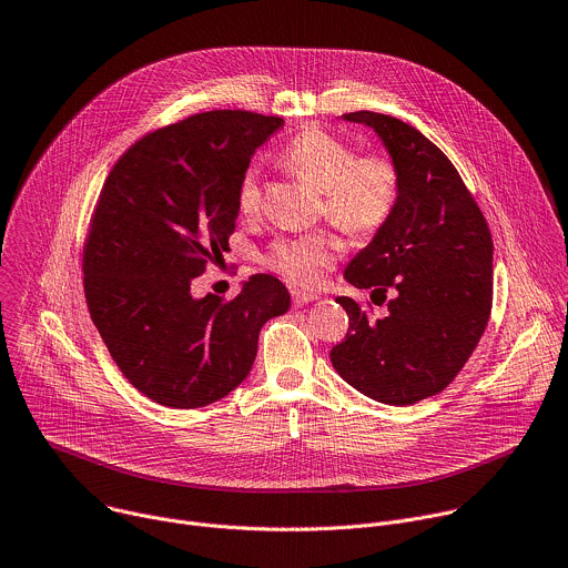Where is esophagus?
I'll return each mask as SVG.
<instances>
[{
  "label": "esophagus",
  "mask_w": 568,
  "mask_h": 568,
  "mask_svg": "<svg viewBox=\"0 0 568 568\" xmlns=\"http://www.w3.org/2000/svg\"><path fill=\"white\" fill-rule=\"evenodd\" d=\"M291 295H293V304H295V306H304V304L317 300V295H315V293H308V291H291Z\"/></svg>",
  "instance_id": "34e87169"
}]
</instances>
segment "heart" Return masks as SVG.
Returning <instances> with one entry per match:
<instances>
[{
  "label": "heart",
  "mask_w": 568,
  "mask_h": 568,
  "mask_svg": "<svg viewBox=\"0 0 568 568\" xmlns=\"http://www.w3.org/2000/svg\"><path fill=\"white\" fill-rule=\"evenodd\" d=\"M280 163L295 176L322 190V210L349 235L367 237L385 229L400 196V172L385 152L356 154L354 145L322 128H304L282 150ZM262 203L260 170L240 174L235 205L253 216ZM343 253L337 235L320 231L280 237L266 251V264L295 286H317Z\"/></svg>",
  "instance_id": "b5f03b06"
}]
</instances>
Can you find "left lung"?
I'll list each match as a JSON object with an SVG mask.
<instances>
[{
    "mask_svg": "<svg viewBox=\"0 0 568 568\" xmlns=\"http://www.w3.org/2000/svg\"><path fill=\"white\" fill-rule=\"evenodd\" d=\"M343 119L381 136L398 165L400 196L345 271L349 284L374 291V304L387 302V315L376 320L356 300L335 297L349 328L328 356L361 394L414 405L455 381L488 326L493 237L457 168L418 130L376 111Z\"/></svg>",
    "mask_w": 568,
    "mask_h": 568,
    "instance_id": "1",
    "label": "left lung"
}]
</instances>
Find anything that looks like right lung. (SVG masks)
<instances>
[{"label":"right lung","mask_w":568,"mask_h":568,"mask_svg":"<svg viewBox=\"0 0 568 568\" xmlns=\"http://www.w3.org/2000/svg\"><path fill=\"white\" fill-rule=\"evenodd\" d=\"M280 116L216 109L136 141L111 168L82 248L91 320L123 376L148 398L194 409L248 376L260 328L291 306L266 273L223 300L192 295L235 233V187Z\"/></svg>","instance_id":"1"}]
</instances>
